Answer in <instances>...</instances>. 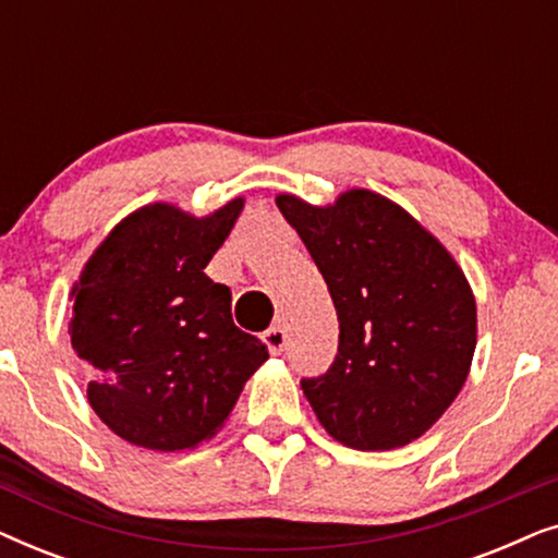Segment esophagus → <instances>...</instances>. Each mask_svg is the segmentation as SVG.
Wrapping results in <instances>:
<instances>
[{
  "label": "esophagus",
  "instance_id": "obj_1",
  "mask_svg": "<svg viewBox=\"0 0 558 558\" xmlns=\"http://www.w3.org/2000/svg\"><path fill=\"white\" fill-rule=\"evenodd\" d=\"M264 345L269 348L274 355L284 353V348H287V330H284V327H281V325L269 327V330L264 332Z\"/></svg>",
  "mask_w": 558,
  "mask_h": 558
}]
</instances>
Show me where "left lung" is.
<instances>
[{
	"label": "left lung",
	"instance_id": "1",
	"mask_svg": "<svg viewBox=\"0 0 558 558\" xmlns=\"http://www.w3.org/2000/svg\"><path fill=\"white\" fill-rule=\"evenodd\" d=\"M338 310L330 371L304 378L319 424L340 445L386 452L429 432L468 380L475 294L460 264L399 203L353 187L330 205L277 195Z\"/></svg>",
	"mask_w": 558,
	"mask_h": 558
}]
</instances>
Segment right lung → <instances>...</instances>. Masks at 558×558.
Masks as SVG:
<instances>
[{"label": "right lung", "mask_w": 558, "mask_h": 558, "mask_svg": "<svg viewBox=\"0 0 558 558\" xmlns=\"http://www.w3.org/2000/svg\"><path fill=\"white\" fill-rule=\"evenodd\" d=\"M233 197L197 218L149 203L121 218L71 289V345L88 403L129 445L195 449L223 429L269 350L235 327L231 289L205 266L243 210Z\"/></svg>", "instance_id": "obj_1"}]
</instances>
